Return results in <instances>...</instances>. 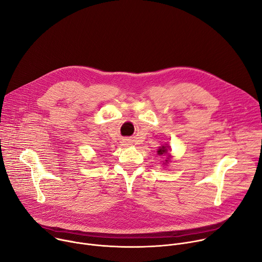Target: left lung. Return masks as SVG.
Listing matches in <instances>:
<instances>
[{"label":"left lung","mask_w":262,"mask_h":262,"mask_svg":"<svg viewBox=\"0 0 262 262\" xmlns=\"http://www.w3.org/2000/svg\"><path fill=\"white\" fill-rule=\"evenodd\" d=\"M168 149H169V146L168 145H165V146H162V147H160L159 148V150H158V154L160 155V156H162V155H167L168 156V158H167V160H165L166 162H168L169 161V157H170V155L168 154Z\"/></svg>","instance_id":"1"}]
</instances>
